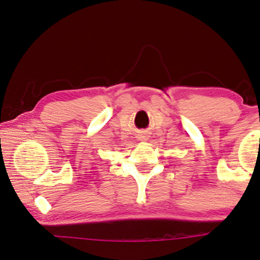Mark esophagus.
Instances as JSON below:
<instances>
[{
  "label": "esophagus",
  "mask_w": 260,
  "mask_h": 260,
  "mask_svg": "<svg viewBox=\"0 0 260 260\" xmlns=\"http://www.w3.org/2000/svg\"><path fill=\"white\" fill-rule=\"evenodd\" d=\"M141 140H146V137L145 136H141Z\"/></svg>",
  "instance_id": "esophagus-1"
}]
</instances>
